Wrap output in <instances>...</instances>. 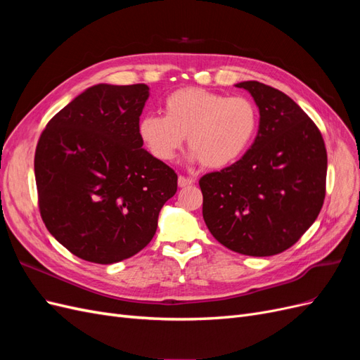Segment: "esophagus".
Instances as JSON below:
<instances>
[{
    "mask_svg": "<svg viewBox=\"0 0 360 360\" xmlns=\"http://www.w3.org/2000/svg\"><path fill=\"white\" fill-rule=\"evenodd\" d=\"M195 180L192 177H184V176H179V186L180 188H186V186H191V184H193Z\"/></svg>",
    "mask_w": 360,
    "mask_h": 360,
    "instance_id": "obj_1",
    "label": "esophagus"
}]
</instances>
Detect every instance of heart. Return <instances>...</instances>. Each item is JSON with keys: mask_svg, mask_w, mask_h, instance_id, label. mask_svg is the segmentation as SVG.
Returning <instances> with one entry per match:
<instances>
[{"mask_svg": "<svg viewBox=\"0 0 360 360\" xmlns=\"http://www.w3.org/2000/svg\"><path fill=\"white\" fill-rule=\"evenodd\" d=\"M165 115L151 114L139 123V135L150 153L172 160L184 138L192 158L207 168H225L240 159L257 134L258 108L245 96L228 97L198 86L171 93Z\"/></svg>", "mask_w": 360, "mask_h": 360, "instance_id": "obj_1", "label": "heart"}]
</instances>
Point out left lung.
Segmentation results:
<instances>
[{
	"label": "left lung",
	"instance_id": "1",
	"mask_svg": "<svg viewBox=\"0 0 360 360\" xmlns=\"http://www.w3.org/2000/svg\"><path fill=\"white\" fill-rule=\"evenodd\" d=\"M237 86L252 94L259 129L242 159L200 179L202 217L225 248L270 257L291 248L317 219L328 153L317 124L285 93L258 81Z\"/></svg>",
	"mask_w": 360,
	"mask_h": 360
}]
</instances>
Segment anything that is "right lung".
Instances as JSON below:
<instances>
[{
	"label": "right lung",
	"mask_w": 360,
	"mask_h": 360,
	"mask_svg": "<svg viewBox=\"0 0 360 360\" xmlns=\"http://www.w3.org/2000/svg\"><path fill=\"white\" fill-rule=\"evenodd\" d=\"M146 84H99L53 115L34 155L39 210L76 257L112 264L153 238L177 174L143 148Z\"/></svg>",
	"instance_id": "right-lung-1"
}]
</instances>
